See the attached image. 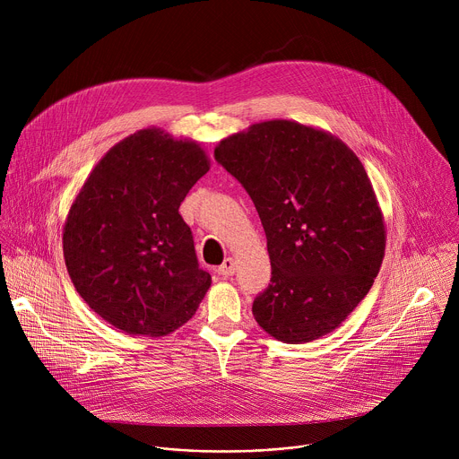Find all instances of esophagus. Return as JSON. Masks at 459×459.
<instances>
[{"label":"esophagus","instance_id":"esophagus-1","mask_svg":"<svg viewBox=\"0 0 459 459\" xmlns=\"http://www.w3.org/2000/svg\"><path fill=\"white\" fill-rule=\"evenodd\" d=\"M218 273L223 276V278H229V276H232L234 273H236V264H234V259L232 257H227L223 264L218 267Z\"/></svg>","mask_w":459,"mask_h":459}]
</instances>
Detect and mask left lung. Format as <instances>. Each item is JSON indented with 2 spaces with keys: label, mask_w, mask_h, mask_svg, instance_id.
Masks as SVG:
<instances>
[{
  "label": "left lung",
  "mask_w": 459,
  "mask_h": 459,
  "mask_svg": "<svg viewBox=\"0 0 459 459\" xmlns=\"http://www.w3.org/2000/svg\"><path fill=\"white\" fill-rule=\"evenodd\" d=\"M214 158L265 229L273 276L252 303L261 329L285 343L338 329L385 255L383 214L358 156L325 130L273 119L225 138Z\"/></svg>",
  "instance_id": "obj_1"
}]
</instances>
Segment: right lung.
Segmentation results:
<instances>
[{
    "mask_svg": "<svg viewBox=\"0 0 459 459\" xmlns=\"http://www.w3.org/2000/svg\"><path fill=\"white\" fill-rule=\"evenodd\" d=\"M211 169L205 151L143 128L92 169L63 229V255L85 303L126 334L160 338L198 310L211 287L179 214Z\"/></svg>",
    "mask_w": 459,
    "mask_h": 459,
    "instance_id": "obj_1",
    "label": "right lung"
}]
</instances>
